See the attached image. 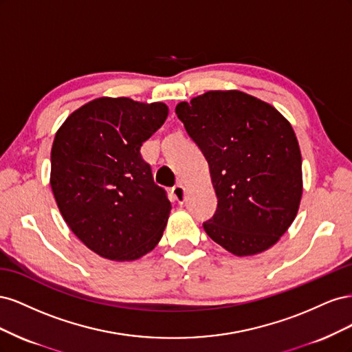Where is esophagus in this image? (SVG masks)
Masks as SVG:
<instances>
[{
    "instance_id": "esophagus-1",
    "label": "esophagus",
    "mask_w": 352,
    "mask_h": 352,
    "mask_svg": "<svg viewBox=\"0 0 352 352\" xmlns=\"http://www.w3.org/2000/svg\"><path fill=\"white\" fill-rule=\"evenodd\" d=\"M172 195L175 197V199L179 202V204H182V202L185 201V188H184V185H180V184L175 185L172 188Z\"/></svg>"
}]
</instances>
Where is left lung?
I'll return each mask as SVG.
<instances>
[{"label":"left lung","mask_w":352,"mask_h":352,"mask_svg":"<svg viewBox=\"0 0 352 352\" xmlns=\"http://www.w3.org/2000/svg\"><path fill=\"white\" fill-rule=\"evenodd\" d=\"M176 114L204 154L217 210L207 235L243 257L269 250L292 225L302 195V162L291 123L241 91H208Z\"/></svg>","instance_id":"obj_1"}]
</instances>
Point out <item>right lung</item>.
Returning a JSON list of instances; mask_svg holds the SVG:
<instances>
[{
	"label": "right lung",
	"instance_id": "right-lung-1",
	"mask_svg": "<svg viewBox=\"0 0 352 352\" xmlns=\"http://www.w3.org/2000/svg\"><path fill=\"white\" fill-rule=\"evenodd\" d=\"M167 114L163 102L102 97L73 111L56 133L52 194L72 232L104 258L136 260L163 236L172 204L141 146Z\"/></svg>",
	"mask_w": 352,
	"mask_h": 352
}]
</instances>
